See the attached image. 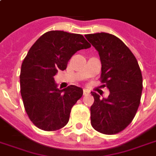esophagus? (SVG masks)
<instances>
[{"label": "esophagus", "mask_w": 156, "mask_h": 156, "mask_svg": "<svg viewBox=\"0 0 156 156\" xmlns=\"http://www.w3.org/2000/svg\"><path fill=\"white\" fill-rule=\"evenodd\" d=\"M89 94V91H88V89H83V95L86 96V95H88Z\"/></svg>", "instance_id": "1"}]
</instances>
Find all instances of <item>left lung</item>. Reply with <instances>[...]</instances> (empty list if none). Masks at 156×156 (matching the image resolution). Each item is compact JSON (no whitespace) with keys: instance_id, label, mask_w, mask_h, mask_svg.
<instances>
[{"instance_id":"left-lung-1","label":"left lung","mask_w":156,"mask_h":156,"mask_svg":"<svg viewBox=\"0 0 156 156\" xmlns=\"http://www.w3.org/2000/svg\"><path fill=\"white\" fill-rule=\"evenodd\" d=\"M98 51L101 82L110 94L107 98L92 92L94 102L90 108L91 124L105 134L124 130L134 118L140 104L143 79L136 58L126 45L109 33L85 36Z\"/></svg>"}]
</instances>
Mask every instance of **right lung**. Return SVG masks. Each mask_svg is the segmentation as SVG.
Returning <instances> with one entry per match:
<instances>
[{"label": "right lung", "instance_id": "right-lung-1", "mask_svg": "<svg viewBox=\"0 0 156 156\" xmlns=\"http://www.w3.org/2000/svg\"><path fill=\"white\" fill-rule=\"evenodd\" d=\"M90 47L81 34L50 31L30 48L21 68V94L30 120L40 129L55 131L68 124L71 108L83 96V89L70 85L60 90L54 76L67 68L76 51Z\"/></svg>", "mask_w": 156, "mask_h": 156}]
</instances>
